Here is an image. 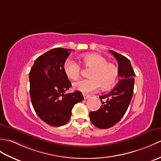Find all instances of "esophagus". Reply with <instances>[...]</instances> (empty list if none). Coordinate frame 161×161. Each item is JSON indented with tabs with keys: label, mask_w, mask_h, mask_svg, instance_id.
I'll return each instance as SVG.
<instances>
[{
	"label": "esophagus",
	"mask_w": 161,
	"mask_h": 161,
	"mask_svg": "<svg viewBox=\"0 0 161 161\" xmlns=\"http://www.w3.org/2000/svg\"><path fill=\"white\" fill-rule=\"evenodd\" d=\"M83 96H84V99H88L90 97H91L89 95H86V94H83Z\"/></svg>",
	"instance_id": "obj_1"
}]
</instances>
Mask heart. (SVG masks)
Masks as SVG:
<instances>
[{"label": "heart", "instance_id": "heart-1", "mask_svg": "<svg viewBox=\"0 0 161 161\" xmlns=\"http://www.w3.org/2000/svg\"><path fill=\"white\" fill-rule=\"evenodd\" d=\"M85 66L92 68L89 73L90 79L81 80L74 83L75 89L82 92L96 91L102 86L108 89L117 82L119 76L118 67L114 64L108 62L106 58L97 53H85L80 55ZM64 71L69 79L76 80L80 77L81 66L71 58H67L63 66Z\"/></svg>", "mask_w": 161, "mask_h": 161}]
</instances>
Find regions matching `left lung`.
<instances>
[{
	"label": "left lung",
	"mask_w": 161,
	"mask_h": 161,
	"mask_svg": "<svg viewBox=\"0 0 161 161\" xmlns=\"http://www.w3.org/2000/svg\"><path fill=\"white\" fill-rule=\"evenodd\" d=\"M118 62L119 76L121 80L108 94L99 97L102 105L98 110L91 112L90 120L95 126L107 129L121 120L128 110L133 95L134 73L129 59L117 52L109 50ZM106 99V102L102 99Z\"/></svg>",
	"instance_id": "left-lung-1"
}]
</instances>
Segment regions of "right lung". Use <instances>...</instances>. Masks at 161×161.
Returning <instances> with one entry per match:
<instances>
[{
  "instance_id": "1",
  "label": "right lung",
  "mask_w": 161,
  "mask_h": 161,
  "mask_svg": "<svg viewBox=\"0 0 161 161\" xmlns=\"http://www.w3.org/2000/svg\"><path fill=\"white\" fill-rule=\"evenodd\" d=\"M70 50L55 48L46 52L36 59L29 73L33 107L38 117L51 126L65 125L75 104L84 100L80 91L65 93L72 86L63 69Z\"/></svg>"
}]
</instances>
